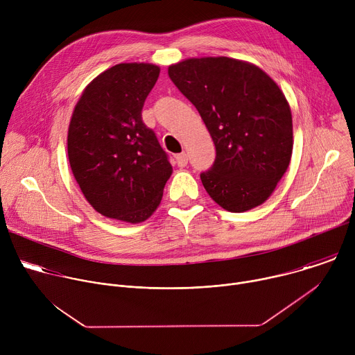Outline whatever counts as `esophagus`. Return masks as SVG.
<instances>
[{"label":"esophagus","instance_id":"34e87169","mask_svg":"<svg viewBox=\"0 0 355 355\" xmlns=\"http://www.w3.org/2000/svg\"><path fill=\"white\" fill-rule=\"evenodd\" d=\"M175 163L178 167H185L188 164V156L185 153H181V155H177L175 156Z\"/></svg>","mask_w":355,"mask_h":355}]
</instances>
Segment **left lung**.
<instances>
[{
  "label": "left lung",
  "mask_w": 355,
  "mask_h": 355,
  "mask_svg": "<svg viewBox=\"0 0 355 355\" xmlns=\"http://www.w3.org/2000/svg\"><path fill=\"white\" fill-rule=\"evenodd\" d=\"M168 76L215 143V163L200 174L209 196L234 214L264 204L293 147L292 114L278 84L256 64L223 56L185 59Z\"/></svg>",
  "instance_id": "obj_1"
}]
</instances>
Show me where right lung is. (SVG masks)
<instances>
[{
  "label": "right lung",
  "mask_w": 355,
  "mask_h": 355,
  "mask_svg": "<svg viewBox=\"0 0 355 355\" xmlns=\"http://www.w3.org/2000/svg\"><path fill=\"white\" fill-rule=\"evenodd\" d=\"M160 67L121 63L96 76L74 107L67 135L73 175L88 204L126 223L160 205L173 167L155 132L141 121Z\"/></svg>",
  "instance_id": "1"
}]
</instances>
